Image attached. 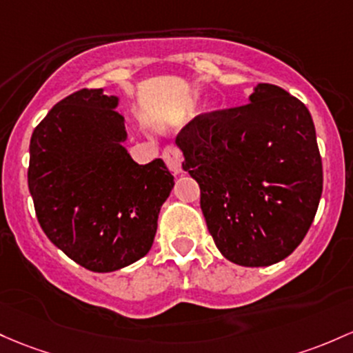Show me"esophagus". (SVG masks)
Masks as SVG:
<instances>
[{"label": "esophagus", "mask_w": 353, "mask_h": 353, "mask_svg": "<svg viewBox=\"0 0 353 353\" xmlns=\"http://www.w3.org/2000/svg\"><path fill=\"white\" fill-rule=\"evenodd\" d=\"M162 157H164L165 164H168V168L172 170V172L176 174L183 172V152H181L179 147L174 144L165 145L164 152H162Z\"/></svg>", "instance_id": "1"}]
</instances>
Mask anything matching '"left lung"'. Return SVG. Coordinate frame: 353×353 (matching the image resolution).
Listing matches in <instances>:
<instances>
[{
    "label": "left lung",
    "mask_w": 353,
    "mask_h": 353,
    "mask_svg": "<svg viewBox=\"0 0 353 353\" xmlns=\"http://www.w3.org/2000/svg\"><path fill=\"white\" fill-rule=\"evenodd\" d=\"M197 181L208 230L224 258L270 266L303 241L319 209L323 169L303 102L259 83L250 103L204 112L177 134Z\"/></svg>",
    "instance_id": "8db88e82"
}]
</instances>
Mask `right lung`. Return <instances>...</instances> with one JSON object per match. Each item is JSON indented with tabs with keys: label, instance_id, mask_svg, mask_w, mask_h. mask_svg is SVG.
<instances>
[{
	"label": "right lung",
	"instance_id": "1",
	"mask_svg": "<svg viewBox=\"0 0 353 353\" xmlns=\"http://www.w3.org/2000/svg\"><path fill=\"white\" fill-rule=\"evenodd\" d=\"M117 97L82 88L34 127L28 188L50 241L83 268L108 273L149 253L174 176L162 159L139 165L122 142Z\"/></svg>",
	"mask_w": 353,
	"mask_h": 353
}]
</instances>
